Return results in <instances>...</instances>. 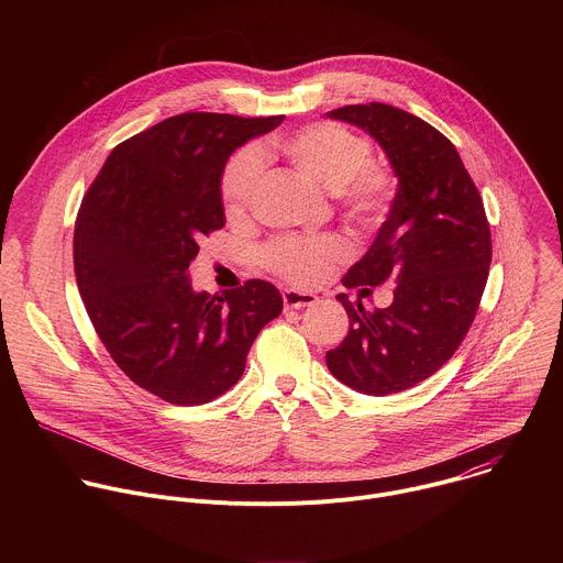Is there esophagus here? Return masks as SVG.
<instances>
[{
	"instance_id": "esophagus-1",
	"label": "esophagus",
	"mask_w": 563,
	"mask_h": 563,
	"mask_svg": "<svg viewBox=\"0 0 563 563\" xmlns=\"http://www.w3.org/2000/svg\"><path fill=\"white\" fill-rule=\"evenodd\" d=\"M316 296L307 294V291H298V289H285L283 291V302L285 309H302V307H311L316 305Z\"/></svg>"
}]
</instances>
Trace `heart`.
Masks as SVG:
<instances>
[{"label":"heart","instance_id":"obj_1","mask_svg":"<svg viewBox=\"0 0 563 563\" xmlns=\"http://www.w3.org/2000/svg\"><path fill=\"white\" fill-rule=\"evenodd\" d=\"M289 165L334 196L343 213L365 227L383 222L396 198L394 176L372 163L369 142L336 122H316L276 142ZM263 157L254 148L235 153L222 174L220 191L229 216L250 211ZM352 256V245L343 235L298 238L283 235L261 252L263 265L294 285H316Z\"/></svg>","mask_w":563,"mask_h":563}]
</instances>
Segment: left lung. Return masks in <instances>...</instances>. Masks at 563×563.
I'll return each mask as SVG.
<instances>
[{
  "mask_svg": "<svg viewBox=\"0 0 563 563\" xmlns=\"http://www.w3.org/2000/svg\"><path fill=\"white\" fill-rule=\"evenodd\" d=\"M328 115L365 129L398 178L374 245L343 278L347 289L394 283V300L365 311L336 296L352 325L328 367L363 394L404 391L452 358L476 316L493 261L484 200L454 144L421 118L380 102Z\"/></svg>",
  "mask_w": 563,
  "mask_h": 563,
  "instance_id": "1",
  "label": "left lung"
}]
</instances>
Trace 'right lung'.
Returning a JSON list of instances; mask_svg holds the SVG:
<instances>
[{"instance_id": "right-lung-1", "label": "right lung", "mask_w": 563, "mask_h": 563, "mask_svg": "<svg viewBox=\"0 0 563 563\" xmlns=\"http://www.w3.org/2000/svg\"><path fill=\"white\" fill-rule=\"evenodd\" d=\"M283 115L180 113L120 142L79 205L73 265L79 296L115 365L174 406H202L245 372L258 332L280 316L267 280L196 294L189 265L224 227L229 155Z\"/></svg>"}]
</instances>
